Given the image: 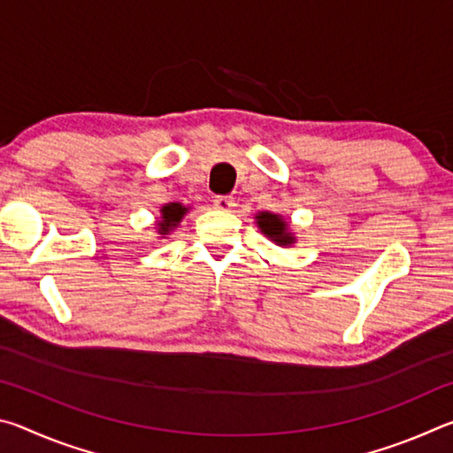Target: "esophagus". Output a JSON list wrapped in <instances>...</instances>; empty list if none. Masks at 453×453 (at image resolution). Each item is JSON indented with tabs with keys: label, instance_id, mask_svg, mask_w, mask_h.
<instances>
[{
	"label": "esophagus",
	"instance_id": "1",
	"mask_svg": "<svg viewBox=\"0 0 453 453\" xmlns=\"http://www.w3.org/2000/svg\"><path fill=\"white\" fill-rule=\"evenodd\" d=\"M213 205L221 211H232L235 208V199L232 196H218L213 199Z\"/></svg>",
	"mask_w": 453,
	"mask_h": 453
}]
</instances>
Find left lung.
Returning a JSON list of instances; mask_svg holds the SVG:
<instances>
[{
    "mask_svg": "<svg viewBox=\"0 0 453 453\" xmlns=\"http://www.w3.org/2000/svg\"><path fill=\"white\" fill-rule=\"evenodd\" d=\"M256 224L267 240H272L275 245L281 248H291L296 243V234L291 232L289 221L281 216V213L273 211H257Z\"/></svg>",
    "mask_w": 453,
    "mask_h": 453,
    "instance_id": "obj_1",
    "label": "left lung"
}]
</instances>
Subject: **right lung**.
I'll return each mask as SVG.
<instances>
[{
	"mask_svg": "<svg viewBox=\"0 0 453 453\" xmlns=\"http://www.w3.org/2000/svg\"><path fill=\"white\" fill-rule=\"evenodd\" d=\"M191 210V205H183L180 202L165 203L159 208V218L156 221V232L157 235L164 237L170 235L175 227L181 224V219L186 218V213Z\"/></svg>",
	"mask_w": 453,
	"mask_h": 453,
	"instance_id": "1",
	"label": "right lung"
}]
</instances>
